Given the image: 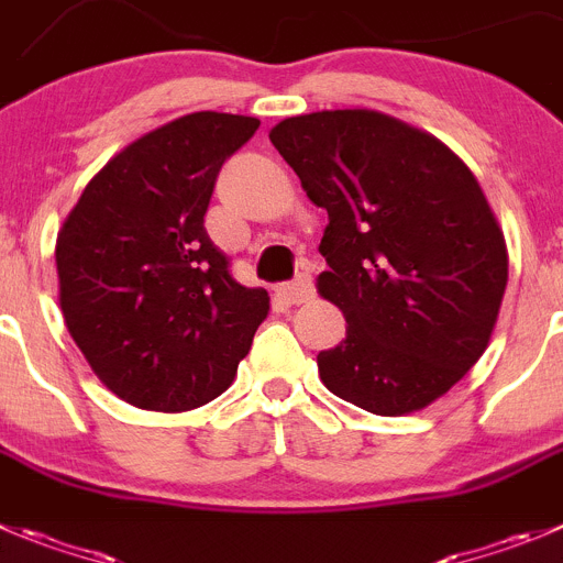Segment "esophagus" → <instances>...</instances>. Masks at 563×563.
I'll return each mask as SVG.
<instances>
[{
  "mask_svg": "<svg viewBox=\"0 0 563 563\" xmlns=\"http://www.w3.org/2000/svg\"><path fill=\"white\" fill-rule=\"evenodd\" d=\"M280 294L288 299V302H294V306H299V302H308V299L313 297L311 275H299L297 280L286 283V286L280 288Z\"/></svg>",
  "mask_w": 563,
  "mask_h": 563,
  "instance_id": "1",
  "label": "esophagus"
}]
</instances>
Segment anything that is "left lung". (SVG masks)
Masks as SVG:
<instances>
[{"instance_id": "obj_1", "label": "left lung", "mask_w": 563, "mask_h": 563, "mask_svg": "<svg viewBox=\"0 0 563 563\" xmlns=\"http://www.w3.org/2000/svg\"><path fill=\"white\" fill-rule=\"evenodd\" d=\"M328 210L319 291L346 339L322 383L377 417L419 411L483 355L508 283L503 230L475 175L433 135L377 110H322L269 133Z\"/></svg>"}]
</instances>
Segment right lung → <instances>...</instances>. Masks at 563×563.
Wrapping results in <instances>:
<instances>
[{
  "label": "right lung",
  "instance_id": "add662e5",
  "mask_svg": "<svg viewBox=\"0 0 563 563\" xmlns=\"http://www.w3.org/2000/svg\"><path fill=\"white\" fill-rule=\"evenodd\" d=\"M257 124L202 110L141 135L57 233L68 333L130 406L175 413L219 397L269 313V294L241 286L205 230L222 163Z\"/></svg>",
  "mask_w": 563,
  "mask_h": 563
}]
</instances>
